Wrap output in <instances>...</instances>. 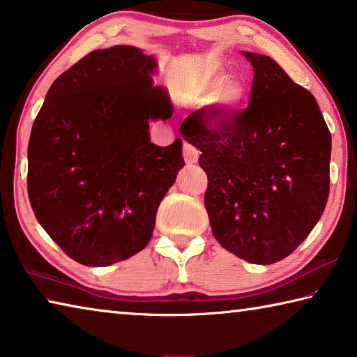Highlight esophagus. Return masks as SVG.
<instances>
[{
    "instance_id": "1",
    "label": "esophagus",
    "mask_w": 357,
    "mask_h": 357,
    "mask_svg": "<svg viewBox=\"0 0 357 357\" xmlns=\"http://www.w3.org/2000/svg\"><path fill=\"white\" fill-rule=\"evenodd\" d=\"M183 158L188 165H195L199 160V150L188 142L183 144Z\"/></svg>"
}]
</instances>
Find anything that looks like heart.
Returning a JSON list of instances; mask_svg holds the SVG:
<instances>
[{
  "instance_id": "b5f03b06",
  "label": "heart",
  "mask_w": 357,
  "mask_h": 357,
  "mask_svg": "<svg viewBox=\"0 0 357 357\" xmlns=\"http://www.w3.org/2000/svg\"><path fill=\"white\" fill-rule=\"evenodd\" d=\"M185 95L190 101H208L215 120L227 123L241 114L248 90L242 82H229L227 75L207 74L192 82Z\"/></svg>"
}]
</instances>
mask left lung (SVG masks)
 <instances>
[{"label":"left lung","instance_id":"8db88e82","mask_svg":"<svg viewBox=\"0 0 357 357\" xmlns=\"http://www.w3.org/2000/svg\"><path fill=\"white\" fill-rule=\"evenodd\" d=\"M253 66L248 107L221 123L213 109L180 126L199 149L213 237L253 264L284 259L305 241L329 197L331 132L310 91L271 56L242 52Z\"/></svg>","mask_w":357,"mask_h":357}]
</instances>
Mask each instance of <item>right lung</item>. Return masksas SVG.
<instances>
[{"label":"right lung","instance_id":"1","mask_svg":"<svg viewBox=\"0 0 357 357\" xmlns=\"http://www.w3.org/2000/svg\"><path fill=\"white\" fill-rule=\"evenodd\" d=\"M156 61L131 45L93 50L47 91L28 144V197L69 258L104 267L147 247L158 206L185 166L182 139L150 142L171 116Z\"/></svg>","mask_w":357,"mask_h":357}]
</instances>
